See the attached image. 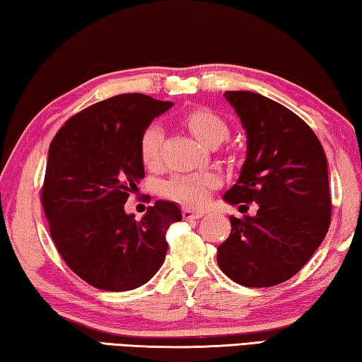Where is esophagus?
<instances>
[{
    "instance_id": "esophagus-1",
    "label": "esophagus",
    "mask_w": 362,
    "mask_h": 362,
    "mask_svg": "<svg viewBox=\"0 0 362 362\" xmlns=\"http://www.w3.org/2000/svg\"><path fill=\"white\" fill-rule=\"evenodd\" d=\"M182 217L186 221H197V219H200V217H203V214L195 213V211H190V209H182Z\"/></svg>"
}]
</instances>
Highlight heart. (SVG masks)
<instances>
[{
  "mask_svg": "<svg viewBox=\"0 0 362 362\" xmlns=\"http://www.w3.org/2000/svg\"><path fill=\"white\" fill-rule=\"evenodd\" d=\"M181 124L208 148L219 146L230 137V126L219 113L206 107H197L187 110L181 117ZM163 135L159 124H149L141 132L139 151L143 165L149 170H159L163 163ZM221 187L219 176L206 173L178 175L162 184L160 192L165 199L173 200L182 206L199 209L209 202L211 192Z\"/></svg>",
  "mask_w": 362,
  "mask_h": 362,
  "instance_id": "1",
  "label": "heart"
}]
</instances>
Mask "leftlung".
Returning a JSON list of instances; mask_svg holds the SVG:
<instances>
[{"label":"left lung","mask_w":362,"mask_h":362,"mask_svg":"<svg viewBox=\"0 0 362 362\" xmlns=\"http://www.w3.org/2000/svg\"><path fill=\"white\" fill-rule=\"evenodd\" d=\"M247 134V158L223 200L258 203L257 216H230L217 264L250 288L288 281L323 243L331 223L328 160L312 129L276 100L252 91L223 94Z\"/></svg>","instance_id":"1"}]
</instances>
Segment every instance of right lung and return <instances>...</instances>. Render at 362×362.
I'll return each mask as SVG.
<instances>
[{
	"label": "right lung",
	"mask_w": 362,
	"mask_h": 362,
	"mask_svg": "<svg viewBox=\"0 0 362 362\" xmlns=\"http://www.w3.org/2000/svg\"><path fill=\"white\" fill-rule=\"evenodd\" d=\"M172 105L119 94L74 115L50 143L40 202L63 260L93 287L139 288L165 260L167 230L182 219L178 204L158 200L135 221L124 203L145 178L141 132Z\"/></svg>",
	"instance_id": "add662e5"
}]
</instances>
